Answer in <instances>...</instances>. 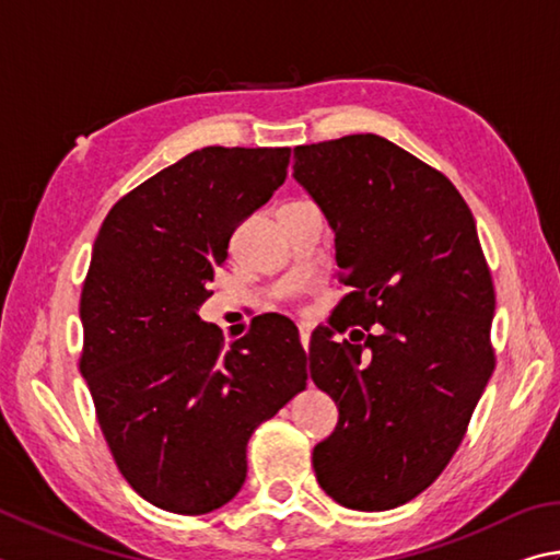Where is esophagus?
<instances>
[{
	"label": "esophagus",
	"instance_id": "esophagus-1",
	"mask_svg": "<svg viewBox=\"0 0 560 560\" xmlns=\"http://www.w3.org/2000/svg\"><path fill=\"white\" fill-rule=\"evenodd\" d=\"M299 335H301L303 350L308 352V345H311V328H308V325H299Z\"/></svg>",
	"mask_w": 560,
	"mask_h": 560
}]
</instances>
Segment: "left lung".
Instances as JSON below:
<instances>
[{
	"label": "left lung",
	"mask_w": 560,
	"mask_h": 560,
	"mask_svg": "<svg viewBox=\"0 0 560 560\" xmlns=\"http://www.w3.org/2000/svg\"><path fill=\"white\" fill-rule=\"evenodd\" d=\"M293 159L350 289L311 338V380L340 411L313 470L348 510H394L445 470L494 372L490 267L457 188L389 139L350 135Z\"/></svg>",
	"instance_id": "obj_1"
}]
</instances>
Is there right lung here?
Returning <instances> with one entry per match:
<instances>
[{
    "label": "right lung",
    "instance_id": "obj_1",
    "mask_svg": "<svg viewBox=\"0 0 560 560\" xmlns=\"http://www.w3.org/2000/svg\"><path fill=\"white\" fill-rule=\"evenodd\" d=\"M291 149L206 147L119 198L80 293V372L119 472L174 514L228 504L247 441L306 386V350L283 315L225 348L198 308L242 220L287 180Z\"/></svg>",
    "mask_w": 560,
    "mask_h": 560
}]
</instances>
